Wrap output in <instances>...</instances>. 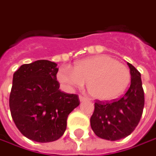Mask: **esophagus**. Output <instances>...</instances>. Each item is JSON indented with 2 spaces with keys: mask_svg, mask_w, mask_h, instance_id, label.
<instances>
[{
  "mask_svg": "<svg viewBox=\"0 0 156 156\" xmlns=\"http://www.w3.org/2000/svg\"><path fill=\"white\" fill-rule=\"evenodd\" d=\"M79 100H80V102H84V101L87 100V98H85V97H83L82 95H80L79 96Z\"/></svg>",
  "mask_w": 156,
  "mask_h": 156,
  "instance_id": "1",
  "label": "esophagus"
}]
</instances>
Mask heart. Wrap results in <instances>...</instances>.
<instances>
[{
	"instance_id": "obj_1",
	"label": "heart",
	"mask_w": 156,
	"mask_h": 156,
	"mask_svg": "<svg viewBox=\"0 0 156 156\" xmlns=\"http://www.w3.org/2000/svg\"><path fill=\"white\" fill-rule=\"evenodd\" d=\"M56 77L67 88L81 87L86 82L90 95L100 101L118 98L130 82L128 67L107 55L83 58L76 62L73 69L63 66L58 69Z\"/></svg>"
}]
</instances>
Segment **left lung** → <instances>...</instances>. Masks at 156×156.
Returning a JSON list of instances; mask_svg holds the SVG:
<instances>
[{
    "instance_id": "left-lung-1",
    "label": "left lung",
    "mask_w": 156,
    "mask_h": 156,
    "mask_svg": "<svg viewBox=\"0 0 156 156\" xmlns=\"http://www.w3.org/2000/svg\"><path fill=\"white\" fill-rule=\"evenodd\" d=\"M131 81L127 92L111 102L97 100L90 117V126L96 136L109 141H116L129 136L138 125L144 107V91L141 73L131 64Z\"/></svg>"
}]
</instances>
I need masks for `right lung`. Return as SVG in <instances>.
<instances>
[{"label": "right lung", "instance_id": "obj_1", "mask_svg": "<svg viewBox=\"0 0 156 156\" xmlns=\"http://www.w3.org/2000/svg\"><path fill=\"white\" fill-rule=\"evenodd\" d=\"M58 68L49 60L25 64L14 73L9 97L12 118L20 133L32 141H56L66 129L68 115L80 102L76 94L59 90Z\"/></svg>", "mask_w": 156, "mask_h": 156}]
</instances>
